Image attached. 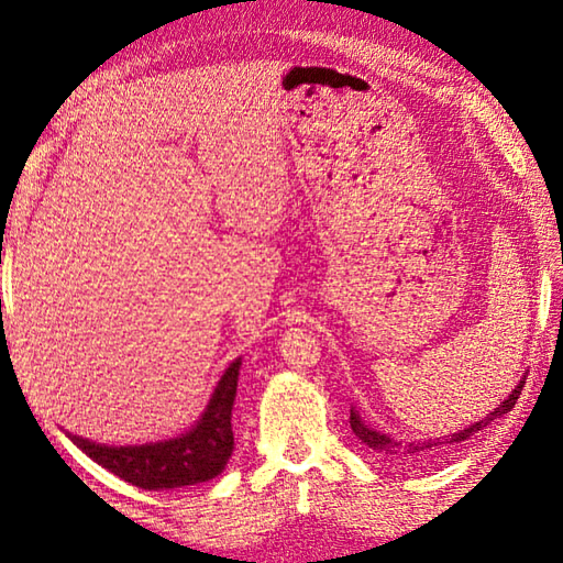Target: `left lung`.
<instances>
[{"label":"left lung","instance_id":"left-lung-1","mask_svg":"<svg viewBox=\"0 0 563 563\" xmlns=\"http://www.w3.org/2000/svg\"><path fill=\"white\" fill-rule=\"evenodd\" d=\"M522 385L525 382H520V385L512 389L510 397L498 406L496 411H492L488 416H484L482 421H476L474 426L460 430V433H452V435H445V438H435V440H394L385 433H379V430L369 428L361 421V416L351 411V428L355 438L365 442V445L382 454V457H387L389 462H399V464H421V462H428L438 457L440 452H445L448 448H457L460 442H464L466 438H472L474 433H479V430H484L488 423L494 421V418H500L504 413H508L512 406H516V401L520 399V391H522Z\"/></svg>","mask_w":563,"mask_h":563}]
</instances>
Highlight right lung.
Segmentation results:
<instances>
[{"label":"right lung","mask_w":563,"mask_h":563,"mask_svg":"<svg viewBox=\"0 0 563 563\" xmlns=\"http://www.w3.org/2000/svg\"><path fill=\"white\" fill-rule=\"evenodd\" d=\"M239 365H242V361H234L227 367L206 413H202L196 428H190L181 438L135 448H109L97 445L87 438L71 433L67 435L103 470L121 476L128 484L147 488V492L194 486L214 479L224 470L227 460L232 457L234 448L232 406L236 397Z\"/></svg>","instance_id":"obj_1"}]
</instances>
